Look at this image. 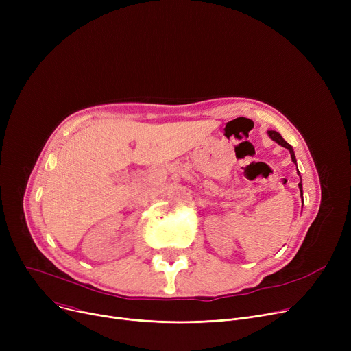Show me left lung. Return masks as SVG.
I'll return each mask as SVG.
<instances>
[{"label": "left lung", "instance_id": "1", "mask_svg": "<svg viewBox=\"0 0 351 351\" xmlns=\"http://www.w3.org/2000/svg\"><path fill=\"white\" fill-rule=\"evenodd\" d=\"M269 134V136L274 141V142H278L279 145H282L283 147H286V149H289V152H290V156H291V160L296 163V156H294V151H293V147L282 138V135L279 134V132H276V131H269L267 132ZM298 173H299V169H298ZM300 175V173H299ZM302 179V178H300ZM299 188H300V192H302V189H303V186H302V180H300V183H299ZM302 199H303V192H302Z\"/></svg>", "mask_w": 351, "mask_h": 351}]
</instances>
